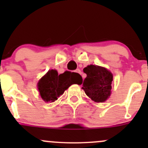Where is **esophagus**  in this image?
I'll list each match as a JSON object with an SVG mask.
<instances>
[{
	"mask_svg": "<svg viewBox=\"0 0 148 148\" xmlns=\"http://www.w3.org/2000/svg\"><path fill=\"white\" fill-rule=\"evenodd\" d=\"M75 72L78 73V74H79L80 75H82V71H80V69H77V70H76V71H75Z\"/></svg>",
	"mask_w": 148,
	"mask_h": 148,
	"instance_id": "34e87169",
	"label": "esophagus"
}]
</instances>
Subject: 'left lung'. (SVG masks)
Returning <instances> with one entry per match:
<instances>
[{"mask_svg":"<svg viewBox=\"0 0 148 148\" xmlns=\"http://www.w3.org/2000/svg\"><path fill=\"white\" fill-rule=\"evenodd\" d=\"M86 77L84 79L82 89L89 98L96 102L107 100L111 94L113 76L107 69L89 65L84 69Z\"/></svg>","mask_w":148,"mask_h":148,"instance_id":"obj_1","label":"left lung"}]
</instances>
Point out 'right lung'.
<instances>
[{"label": "right lung", "instance_id": "1", "mask_svg": "<svg viewBox=\"0 0 148 148\" xmlns=\"http://www.w3.org/2000/svg\"><path fill=\"white\" fill-rule=\"evenodd\" d=\"M82 77L77 73L66 71L58 74L56 70H49L38 83L41 98L45 102H53L73 84H81Z\"/></svg>", "mask_w": 148, "mask_h": 148}]
</instances>
